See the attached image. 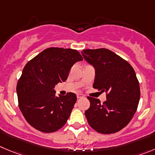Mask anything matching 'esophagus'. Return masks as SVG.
I'll return each mask as SVG.
<instances>
[{
    "label": "esophagus",
    "mask_w": 155,
    "mask_h": 155,
    "mask_svg": "<svg viewBox=\"0 0 155 155\" xmlns=\"http://www.w3.org/2000/svg\"><path fill=\"white\" fill-rule=\"evenodd\" d=\"M76 96H77V99H82V98L84 97V95H82V94H80V93L77 94V95H76Z\"/></svg>",
    "instance_id": "1"
}]
</instances>
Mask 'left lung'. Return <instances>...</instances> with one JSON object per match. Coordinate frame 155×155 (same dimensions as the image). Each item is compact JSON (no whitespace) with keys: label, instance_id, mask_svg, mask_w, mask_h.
Instances as JSON below:
<instances>
[{"label":"left lung","instance_id":"8db88e82","mask_svg":"<svg viewBox=\"0 0 155 155\" xmlns=\"http://www.w3.org/2000/svg\"><path fill=\"white\" fill-rule=\"evenodd\" d=\"M85 60L95 69L94 89L106 93L105 102L88 96L90 107L85 112L89 125L101 134H113L125 128L138 108L139 82L132 66L105 48L83 50Z\"/></svg>","mask_w":155,"mask_h":155}]
</instances>
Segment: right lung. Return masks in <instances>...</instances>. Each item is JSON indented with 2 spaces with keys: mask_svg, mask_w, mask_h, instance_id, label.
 <instances>
[{
  "mask_svg": "<svg viewBox=\"0 0 155 155\" xmlns=\"http://www.w3.org/2000/svg\"><path fill=\"white\" fill-rule=\"evenodd\" d=\"M83 60L76 50L47 48L28 62L17 85L18 105L26 121L38 131L60 129L69 118L76 95L55 96V85L67 79L71 67Z\"/></svg>",
  "mask_w": 155,
  "mask_h": 155,
  "instance_id": "right-lung-1",
  "label": "right lung"
}]
</instances>
